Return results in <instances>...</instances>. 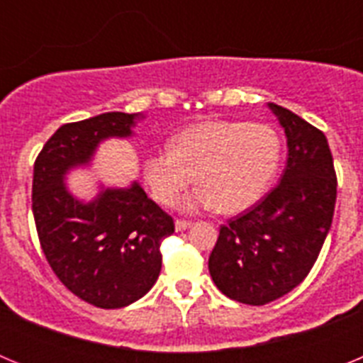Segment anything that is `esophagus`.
Returning <instances> with one entry per match:
<instances>
[{
	"instance_id": "obj_1",
	"label": "esophagus",
	"mask_w": 363,
	"mask_h": 363,
	"mask_svg": "<svg viewBox=\"0 0 363 363\" xmlns=\"http://www.w3.org/2000/svg\"><path fill=\"white\" fill-rule=\"evenodd\" d=\"M191 225H192V221L189 220H176V230H185Z\"/></svg>"
}]
</instances>
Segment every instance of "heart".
<instances>
[{"label": "heart", "instance_id": "1", "mask_svg": "<svg viewBox=\"0 0 363 363\" xmlns=\"http://www.w3.org/2000/svg\"><path fill=\"white\" fill-rule=\"evenodd\" d=\"M281 160V138L274 127L249 121L211 120L179 130L169 149L149 154L143 176L154 200L169 205L194 184L182 201L187 211L216 207L240 213L265 196Z\"/></svg>", "mask_w": 363, "mask_h": 363}]
</instances>
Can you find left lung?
Instances as JSON below:
<instances>
[{
    "instance_id": "obj_1",
    "label": "left lung",
    "mask_w": 363,
    "mask_h": 363,
    "mask_svg": "<svg viewBox=\"0 0 363 363\" xmlns=\"http://www.w3.org/2000/svg\"><path fill=\"white\" fill-rule=\"evenodd\" d=\"M287 136L281 182L220 227L209 272L221 293L265 306L306 280L331 229L336 171L325 134L294 112L269 104Z\"/></svg>"
}]
</instances>
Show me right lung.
Returning <instances> with one entry per match:
<instances>
[{"label": "right lung", "instance_id": "right-lung-1", "mask_svg": "<svg viewBox=\"0 0 363 363\" xmlns=\"http://www.w3.org/2000/svg\"><path fill=\"white\" fill-rule=\"evenodd\" d=\"M136 118L105 112L62 125L34 162L32 214L45 258L70 293L99 309H120L149 293L174 220L138 184L82 203L67 192L63 174L89 162L104 138L129 136Z\"/></svg>", "mask_w": 363, "mask_h": 363}]
</instances>
